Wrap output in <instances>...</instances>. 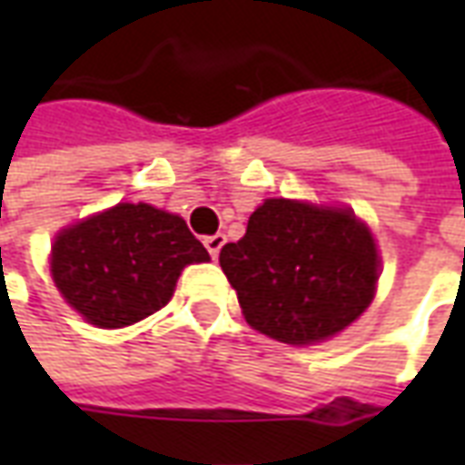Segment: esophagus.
I'll list each match as a JSON object with an SVG mask.
<instances>
[{
  "label": "esophagus",
  "mask_w": 465,
  "mask_h": 465,
  "mask_svg": "<svg viewBox=\"0 0 465 465\" xmlns=\"http://www.w3.org/2000/svg\"><path fill=\"white\" fill-rule=\"evenodd\" d=\"M223 243H226V236H223V233H213V236H206V239H203V246H206V252L212 253L213 259L219 256Z\"/></svg>",
  "instance_id": "1"
}]
</instances>
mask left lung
<instances>
[{
    "label": "left lung",
    "instance_id": "left-lung-1",
    "mask_svg": "<svg viewBox=\"0 0 465 465\" xmlns=\"http://www.w3.org/2000/svg\"><path fill=\"white\" fill-rule=\"evenodd\" d=\"M219 263L246 322L283 343L343 331L366 312L379 282L376 243L353 213L289 199H266Z\"/></svg>",
    "mask_w": 465,
    "mask_h": 465
}]
</instances>
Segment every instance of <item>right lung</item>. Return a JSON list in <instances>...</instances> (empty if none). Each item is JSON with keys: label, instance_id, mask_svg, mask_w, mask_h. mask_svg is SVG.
I'll return each mask as SVG.
<instances>
[{"label": "right lung", "instance_id": "obj_1", "mask_svg": "<svg viewBox=\"0 0 465 465\" xmlns=\"http://www.w3.org/2000/svg\"><path fill=\"white\" fill-rule=\"evenodd\" d=\"M209 262L182 216L116 203L56 236L52 276L69 306L99 329H122L169 303L186 263Z\"/></svg>", "mask_w": 465, "mask_h": 465}]
</instances>
